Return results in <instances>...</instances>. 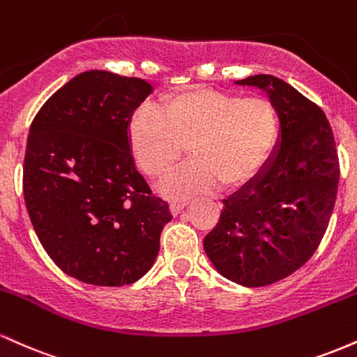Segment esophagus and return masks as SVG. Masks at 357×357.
<instances>
[{"mask_svg": "<svg viewBox=\"0 0 357 357\" xmlns=\"http://www.w3.org/2000/svg\"><path fill=\"white\" fill-rule=\"evenodd\" d=\"M186 204H188L186 202H173V203L169 204V210L176 216V215H179V213L184 210V206H186Z\"/></svg>", "mask_w": 357, "mask_h": 357, "instance_id": "obj_1", "label": "esophagus"}]
</instances>
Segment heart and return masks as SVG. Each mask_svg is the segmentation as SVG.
Returning a JSON list of instances; mask_svg holds the SVG:
<instances>
[{"mask_svg": "<svg viewBox=\"0 0 357 357\" xmlns=\"http://www.w3.org/2000/svg\"><path fill=\"white\" fill-rule=\"evenodd\" d=\"M280 137V112L265 96L241 97L192 89L144 107L129 127V144L147 178L161 181L190 149L191 165L167 178L162 195L186 199L196 192L241 188L264 171Z\"/></svg>", "mask_w": 357, "mask_h": 357, "instance_id": "b5f03b06", "label": "heart"}]
</instances>
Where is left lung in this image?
<instances>
[{
  "instance_id": "obj_1",
  "label": "left lung",
  "mask_w": 357,
  "mask_h": 357,
  "mask_svg": "<svg viewBox=\"0 0 357 357\" xmlns=\"http://www.w3.org/2000/svg\"><path fill=\"white\" fill-rule=\"evenodd\" d=\"M236 84L268 90L280 112V151L260 176L225 199L203 247L228 280L264 287L292 275L321 245L341 169L333 129L317 104L273 75Z\"/></svg>"
}]
</instances>
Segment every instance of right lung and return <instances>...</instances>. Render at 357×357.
Here are the masks:
<instances>
[{
    "instance_id": "obj_1",
    "label": "right lung",
    "mask_w": 357,
    "mask_h": 357,
    "mask_svg": "<svg viewBox=\"0 0 357 357\" xmlns=\"http://www.w3.org/2000/svg\"><path fill=\"white\" fill-rule=\"evenodd\" d=\"M151 84L90 70L42 105L23 162L28 215L45 252L90 285L132 284L153 267L173 216L134 166L129 122Z\"/></svg>"
}]
</instances>
